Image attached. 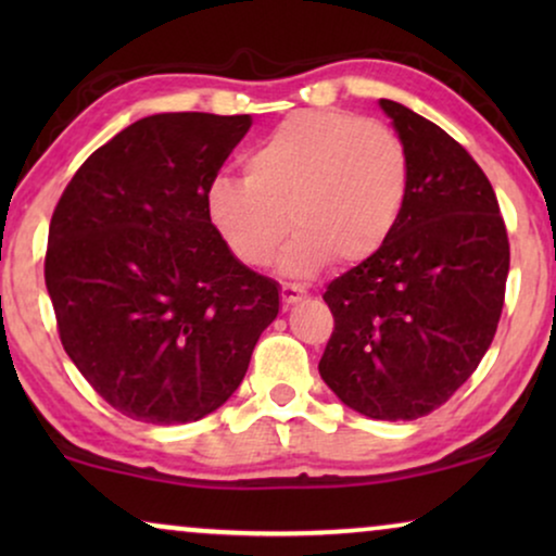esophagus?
Instances as JSON below:
<instances>
[{"instance_id":"esophagus-1","label":"esophagus","mask_w":556,"mask_h":556,"mask_svg":"<svg viewBox=\"0 0 556 556\" xmlns=\"http://www.w3.org/2000/svg\"><path fill=\"white\" fill-rule=\"evenodd\" d=\"M303 295H306V288L299 286V283H283V286H280V299H283L286 306H291V303L301 301Z\"/></svg>"}]
</instances>
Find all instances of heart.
I'll return each mask as SVG.
<instances>
[{
  "label": "heart",
  "instance_id": "heart-1",
  "mask_svg": "<svg viewBox=\"0 0 556 556\" xmlns=\"http://www.w3.org/2000/svg\"><path fill=\"white\" fill-rule=\"evenodd\" d=\"M245 179L217 177L204 207L227 250L263 268L308 276L331 257L362 263L390 240L405 212L413 164L405 141L379 121L333 109L299 111L245 154Z\"/></svg>",
  "mask_w": 556,
  "mask_h": 556
}]
</instances>
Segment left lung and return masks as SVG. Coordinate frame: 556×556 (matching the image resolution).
I'll use <instances>...</instances> for the list:
<instances>
[{"instance_id":"obj_1","label":"left lung","mask_w":556,"mask_h":556,"mask_svg":"<svg viewBox=\"0 0 556 556\" xmlns=\"http://www.w3.org/2000/svg\"><path fill=\"white\" fill-rule=\"evenodd\" d=\"M405 141L413 181L390 240L333 278V331L318 371L371 420H417L453 397L496 333L508 235L489 177L453 136L379 101Z\"/></svg>"}]
</instances>
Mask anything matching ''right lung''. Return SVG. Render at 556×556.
Wrapping results in <instances>:
<instances>
[{"instance_id":"add662e5","label":"right lung","mask_w":556,"mask_h":556,"mask_svg":"<svg viewBox=\"0 0 556 556\" xmlns=\"http://www.w3.org/2000/svg\"><path fill=\"white\" fill-rule=\"evenodd\" d=\"M250 116L156 113L90 154L50 219L63 349L121 415L192 422L230 400L278 316L276 280L215 232L204 197Z\"/></svg>"}]
</instances>
